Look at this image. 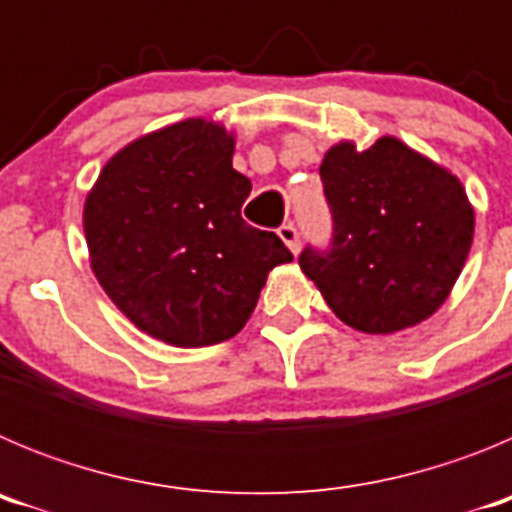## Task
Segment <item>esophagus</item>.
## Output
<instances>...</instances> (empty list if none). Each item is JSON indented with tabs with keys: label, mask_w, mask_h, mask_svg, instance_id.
<instances>
[{
	"label": "esophagus",
	"mask_w": 512,
	"mask_h": 512,
	"mask_svg": "<svg viewBox=\"0 0 512 512\" xmlns=\"http://www.w3.org/2000/svg\"><path fill=\"white\" fill-rule=\"evenodd\" d=\"M277 233H279V238H282V243L289 248V251L300 253V233H297L295 225H292V223L282 225V228H279Z\"/></svg>",
	"instance_id": "esophagus-1"
}]
</instances>
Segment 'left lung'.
Listing matches in <instances>:
<instances>
[{
  "label": "left lung",
  "mask_w": 512,
  "mask_h": 512,
  "mask_svg": "<svg viewBox=\"0 0 512 512\" xmlns=\"http://www.w3.org/2000/svg\"><path fill=\"white\" fill-rule=\"evenodd\" d=\"M333 210L328 253L305 248L300 269L336 318L387 336L449 300L474 241V207L459 176L395 135L359 151L338 140L320 164Z\"/></svg>",
  "instance_id": "obj_1"
}]
</instances>
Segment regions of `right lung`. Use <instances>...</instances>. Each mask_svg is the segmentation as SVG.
Here are the masks:
<instances>
[{"instance_id": "right-lung-1", "label": "right lung", "mask_w": 512, "mask_h": 512, "mask_svg": "<svg viewBox=\"0 0 512 512\" xmlns=\"http://www.w3.org/2000/svg\"><path fill=\"white\" fill-rule=\"evenodd\" d=\"M235 133L187 117L140 135L102 166L84 200L89 266L138 330L176 348L241 333L269 271L292 253L241 217L251 182Z\"/></svg>"}]
</instances>
